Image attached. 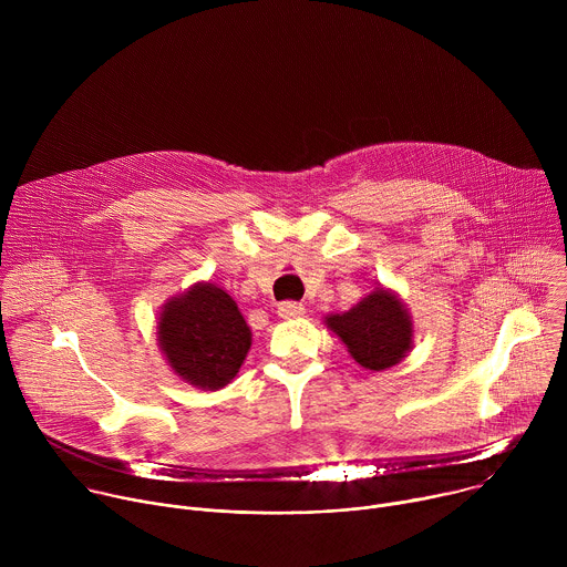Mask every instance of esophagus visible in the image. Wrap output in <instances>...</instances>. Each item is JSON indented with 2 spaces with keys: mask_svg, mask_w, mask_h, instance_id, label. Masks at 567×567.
Returning a JSON list of instances; mask_svg holds the SVG:
<instances>
[{
  "mask_svg": "<svg viewBox=\"0 0 567 567\" xmlns=\"http://www.w3.org/2000/svg\"><path fill=\"white\" fill-rule=\"evenodd\" d=\"M302 313H305V307L296 300H285L278 305V316H282V318H298Z\"/></svg>",
  "mask_w": 567,
  "mask_h": 567,
  "instance_id": "1",
  "label": "esophagus"
}]
</instances>
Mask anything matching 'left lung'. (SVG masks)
<instances>
[{"mask_svg": "<svg viewBox=\"0 0 567 567\" xmlns=\"http://www.w3.org/2000/svg\"><path fill=\"white\" fill-rule=\"evenodd\" d=\"M328 328L348 346L365 370H385L399 363L413 343V322L399 298L377 289L346 313L328 316Z\"/></svg>", "mask_w": 567, "mask_h": 567, "instance_id": "obj_1", "label": "left lung"}]
</instances>
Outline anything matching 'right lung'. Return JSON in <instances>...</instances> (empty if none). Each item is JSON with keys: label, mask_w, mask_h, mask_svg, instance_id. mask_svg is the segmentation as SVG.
<instances>
[{"label": "right lung", "mask_w": 567, "mask_h": 567, "mask_svg": "<svg viewBox=\"0 0 567 567\" xmlns=\"http://www.w3.org/2000/svg\"><path fill=\"white\" fill-rule=\"evenodd\" d=\"M158 343L184 381L219 390L245 363L251 330L226 291L202 282L161 311Z\"/></svg>", "instance_id": "1"}]
</instances>
